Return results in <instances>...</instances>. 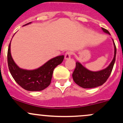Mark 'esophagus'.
<instances>
[{"mask_svg": "<svg viewBox=\"0 0 123 123\" xmlns=\"http://www.w3.org/2000/svg\"><path fill=\"white\" fill-rule=\"evenodd\" d=\"M72 55V52L71 51L67 52L65 54V59H68L71 58V56Z\"/></svg>", "mask_w": 123, "mask_h": 123, "instance_id": "34e87169", "label": "esophagus"}]
</instances>
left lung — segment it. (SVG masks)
<instances>
[{"label":"left lung","mask_w":123,"mask_h":123,"mask_svg":"<svg viewBox=\"0 0 123 123\" xmlns=\"http://www.w3.org/2000/svg\"><path fill=\"white\" fill-rule=\"evenodd\" d=\"M102 29L105 33L110 34L107 30L104 28H102ZM113 43L114 45V56L110 65L105 69L99 71H91L84 67L80 62H77L75 68L73 73V80L77 85L85 89H88L100 86L106 82L112 72L115 61L117 49L114 40Z\"/></svg>","instance_id":"obj_1"}]
</instances>
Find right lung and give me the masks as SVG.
<instances>
[{
    "label": "right lung",
    "instance_id": "obj_1",
    "mask_svg": "<svg viewBox=\"0 0 123 123\" xmlns=\"http://www.w3.org/2000/svg\"><path fill=\"white\" fill-rule=\"evenodd\" d=\"M64 58V55L58 56L48 61L37 69L27 70L18 67L13 61L11 54V42L8 50V67L12 77L21 87L28 91H41L49 86L54 69L61 64Z\"/></svg>",
    "mask_w": 123,
    "mask_h": 123
}]
</instances>
